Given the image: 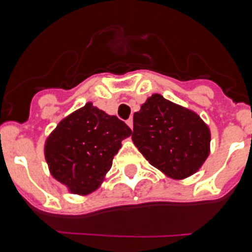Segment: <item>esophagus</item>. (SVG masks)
Returning a JSON list of instances; mask_svg holds the SVG:
<instances>
[{
  "label": "esophagus",
  "instance_id": "1",
  "mask_svg": "<svg viewBox=\"0 0 252 252\" xmlns=\"http://www.w3.org/2000/svg\"><path fill=\"white\" fill-rule=\"evenodd\" d=\"M126 124H127L128 127H130L131 130H132V127H133V121H132V119H128L127 121H126Z\"/></svg>",
  "mask_w": 252,
  "mask_h": 252
}]
</instances>
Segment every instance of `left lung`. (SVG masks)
<instances>
[{"instance_id":"left-lung-1","label":"left lung","mask_w":252,"mask_h":252,"mask_svg":"<svg viewBox=\"0 0 252 252\" xmlns=\"http://www.w3.org/2000/svg\"><path fill=\"white\" fill-rule=\"evenodd\" d=\"M131 137L151 165L177 180L197 173L209 155L208 125L192 110L158 93L133 113Z\"/></svg>"}]
</instances>
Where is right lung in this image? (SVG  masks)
Instances as JSON below:
<instances>
[{
	"instance_id": "obj_1",
	"label": "right lung",
	"mask_w": 252,
	"mask_h": 252,
	"mask_svg": "<svg viewBox=\"0 0 252 252\" xmlns=\"http://www.w3.org/2000/svg\"><path fill=\"white\" fill-rule=\"evenodd\" d=\"M131 130L91 102L58 124L45 141L51 175L70 193L87 195L99 188Z\"/></svg>"
}]
</instances>
